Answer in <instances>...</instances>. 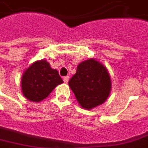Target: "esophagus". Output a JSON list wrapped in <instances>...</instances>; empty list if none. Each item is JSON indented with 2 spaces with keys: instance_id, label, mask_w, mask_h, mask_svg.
<instances>
[{
  "instance_id": "obj_1",
  "label": "esophagus",
  "mask_w": 148,
  "mask_h": 148,
  "mask_svg": "<svg viewBox=\"0 0 148 148\" xmlns=\"http://www.w3.org/2000/svg\"><path fill=\"white\" fill-rule=\"evenodd\" d=\"M69 81V76H64L63 77V81H64V83H66L67 84V82Z\"/></svg>"
}]
</instances>
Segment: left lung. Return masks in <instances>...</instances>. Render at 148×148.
I'll list each match as a JSON object with an SVG mask.
<instances>
[{"mask_svg":"<svg viewBox=\"0 0 148 148\" xmlns=\"http://www.w3.org/2000/svg\"><path fill=\"white\" fill-rule=\"evenodd\" d=\"M81 108L91 110L108 98L112 81L107 67L95 58L78 64L76 72L68 82Z\"/></svg>","mask_w":148,"mask_h":148,"instance_id":"8db88e82","label":"left lung"}]
</instances>
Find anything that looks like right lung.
<instances>
[{
	"label": "right lung",
	"mask_w": 148,
	"mask_h": 148,
	"mask_svg": "<svg viewBox=\"0 0 148 148\" xmlns=\"http://www.w3.org/2000/svg\"><path fill=\"white\" fill-rule=\"evenodd\" d=\"M63 81L56 69L51 68L46 60L32 62L23 72L21 90L27 99L39 103L48 97L53 90Z\"/></svg>",
	"instance_id": "add662e5"
}]
</instances>
